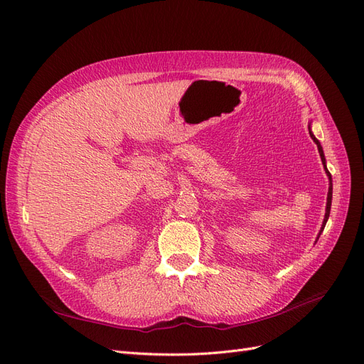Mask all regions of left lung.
<instances>
[{
	"label": "left lung",
	"mask_w": 364,
	"mask_h": 364,
	"mask_svg": "<svg viewBox=\"0 0 364 364\" xmlns=\"http://www.w3.org/2000/svg\"><path fill=\"white\" fill-rule=\"evenodd\" d=\"M310 135H311L313 141H314L316 144H317L318 153H321V158H322V164L325 165V156H323V150H322L321 142H318V141L316 139V136L311 134V132H310ZM325 170H326V174L329 176V179H331V173L328 171L326 165H325ZM331 199H333V183H329V190H328V199H326V213H325V220H323V225H322V230H323V228H325V225H326V220H328V217H329V211H331ZM322 230H321V232H322Z\"/></svg>",
	"instance_id": "1"
}]
</instances>
